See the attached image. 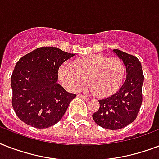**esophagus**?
I'll list each match as a JSON object with an SVG mask.
<instances>
[{"instance_id":"34e87169","label":"esophagus","mask_w":159,"mask_h":159,"mask_svg":"<svg viewBox=\"0 0 159 159\" xmlns=\"http://www.w3.org/2000/svg\"><path fill=\"white\" fill-rule=\"evenodd\" d=\"M78 97H81V98H82V99L87 100V101H88V100H89V98H88V97H85V96H82V95H78Z\"/></svg>"}]
</instances>
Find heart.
I'll list each match as a JSON object with an SVG mask.
<instances>
[{
  "instance_id": "1",
  "label": "heart",
  "mask_w": 159,
  "mask_h": 159,
  "mask_svg": "<svg viewBox=\"0 0 159 159\" xmlns=\"http://www.w3.org/2000/svg\"><path fill=\"white\" fill-rule=\"evenodd\" d=\"M57 75L60 82L71 92H79L88 82L97 96L107 97L116 92L123 82L125 67L117 58L90 54L78 57L72 63L63 62Z\"/></svg>"
}]
</instances>
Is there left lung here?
<instances>
[{"label":"left lung","instance_id":"8db88e82","mask_svg":"<svg viewBox=\"0 0 159 159\" xmlns=\"http://www.w3.org/2000/svg\"><path fill=\"white\" fill-rule=\"evenodd\" d=\"M112 51L123 62L125 80L115 94L99 100V110L92 118L102 128L116 130L132 123L137 117L142 104L143 75L137 57L119 49Z\"/></svg>","mask_w":159,"mask_h":159}]
</instances>
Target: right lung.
I'll use <instances>...</instances> for the list:
<instances>
[{"label":"right lung","instance_id":"right-lung-1","mask_svg":"<svg viewBox=\"0 0 159 159\" xmlns=\"http://www.w3.org/2000/svg\"><path fill=\"white\" fill-rule=\"evenodd\" d=\"M74 55L55 47H42L16 62L11 80L12 106L20 120L45 129L62 119L76 95L58 84L57 72Z\"/></svg>","mask_w":159,"mask_h":159}]
</instances>
